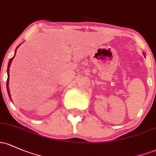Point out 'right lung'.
Returning <instances> with one entry per match:
<instances>
[{
  "label": "right lung",
  "instance_id": "add662e5",
  "mask_svg": "<svg viewBox=\"0 0 156 156\" xmlns=\"http://www.w3.org/2000/svg\"><path fill=\"white\" fill-rule=\"evenodd\" d=\"M18 47H17V48H18ZM15 52H16V50H15ZM14 57H15V55H14ZM14 57H13V58H14ZM13 58H12L9 60V64H8V68H7L8 78H7V81H6V88H7V92H8L9 95V88H8V84H9V66H10V64H11V62H12V61Z\"/></svg>",
  "mask_w": 156,
  "mask_h": 156
}]
</instances>
